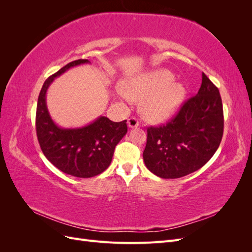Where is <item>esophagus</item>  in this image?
<instances>
[{
  "instance_id": "34e87169",
  "label": "esophagus",
  "mask_w": 252,
  "mask_h": 252,
  "mask_svg": "<svg viewBox=\"0 0 252 252\" xmlns=\"http://www.w3.org/2000/svg\"><path fill=\"white\" fill-rule=\"evenodd\" d=\"M127 124H128V127H130V128H134V127H138L139 125H140V123H139V121L136 120L135 118H130V119H128V122H127Z\"/></svg>"
}]
</instances>
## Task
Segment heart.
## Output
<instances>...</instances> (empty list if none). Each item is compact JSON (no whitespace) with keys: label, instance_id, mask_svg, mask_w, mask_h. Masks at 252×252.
<instances>
[{"label":"heart","instance_id":"obj_1","mask_svg":"<svg viewBox=\"0 0 252 252\" xmlns=\"http://www.w3.org/2000/svg\"><path fill=\"white\" fill-rule=\"evenodd\" d=\"M125 101H142V113L155 122L170 119L184 103L187 90L174 82V75L165 69L139 75L126 82L125 90L119 91Z\"/></svg>","mask_w":252,"mask_h":252}]
</instances>
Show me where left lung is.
<instances>
[{
  "label": "left lung",
  "instance_id": "left-lung-1",
  "mask_svg": "<svg viewBox=\"0 0 252 252\" xmlns=\"http://www.w3.org/2000/svg\"><path fill=\"white\" fill-rule=\"evenodd\" d=\"M224 113L219 89L205 73L196 95L168 123L147 129L143 152L147 168L162 179H178L200 169L222 141Z\"/></svg>",
  "mask_w": 252,
  "mask_h": 252
}]
</instances>
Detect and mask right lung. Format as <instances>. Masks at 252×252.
Segmentation results:
<instances>
[{"instance_id":"right-lung-1","label":"right lung","mask_w":252,"mask_h":252,"mask_svg":"<svg viewBox=\"0 0 252 252\" xmlns=\"http://www.w3.org/2000/svg\"><path fill=\"white\" fill-rule=\"evenodd\" d=\"M88 63V60L73 61L50 75L37 98L35 116L36 136L44 156L58 169L77 178H93L107 169L114 148L127 133L126 120L118 123L98 117L84 127L62 128L51 119L46 105L50 84L71 67Z\"/></svg>"}]
</instances>
